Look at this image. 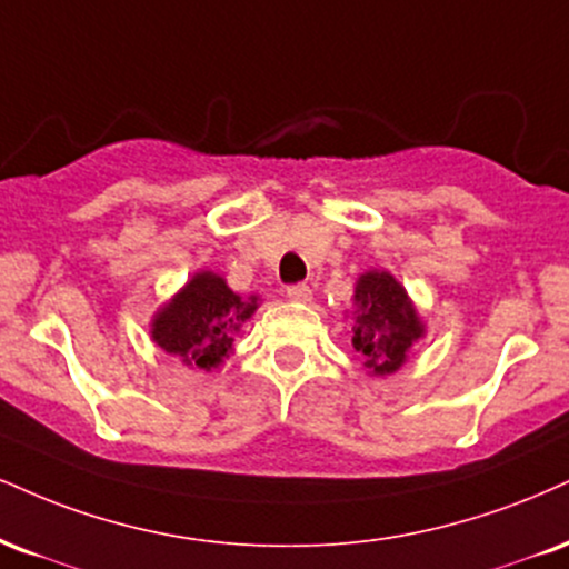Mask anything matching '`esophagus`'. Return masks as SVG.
I'll return each mask as SVG.
<instances>
[{
	"label": "esophagus",
	"instance_id": "1",
	"mask_svg": "<svg viewBox=\"0 0 569 569\" xmlns=\"http://www.w3.org/2000/svg\"><path fill=\"white\" fill-rule=\"evenodd\" d=\"M286 293H289V299H293V302H310L312 299V289L307 283H293L286 289Z\"/></svg>",
	"mask_w": 569,
	"mask_h": 569
}]
</instances>
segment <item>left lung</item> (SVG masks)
Segmentation results:
<instances>
[{
    "label": "left lung",
    "instance_id": "8db88e82",
    "mask_svg": "<svg viewBox=\"0 0 569 569\" xmlns=\"http://www.w3.org/2000/svg\"><path fill=\"white\" fill-rule=\"evenodd\" d=\"M352 347L373 376H389L402 366L410 347L423 337V323L406 289L385 270L362 272L355 283Z\"/></svg>",
    "mask_w": 569,
    "mask_h": 569
}]
</instances>
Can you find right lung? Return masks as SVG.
Here are the masks:
<instances>
[{
    "label": "right lung",
    "mask_w": 569,
    "mask_h": 569,
    "mask_svg": "<svg viewBox=\"0 0 569 569\" xmlns=\"http://www.w3.org/2000/svg\"><path fill=\"white\" fill-rule=\"evenodd\" d=\"M257 305L259 297H238L222 276L201 270L153 315L150 337L184 366L211 371L232 352V337L254 315Z\"/></svg>",
    "instance_id": "add662e5"
}]
</instances>
